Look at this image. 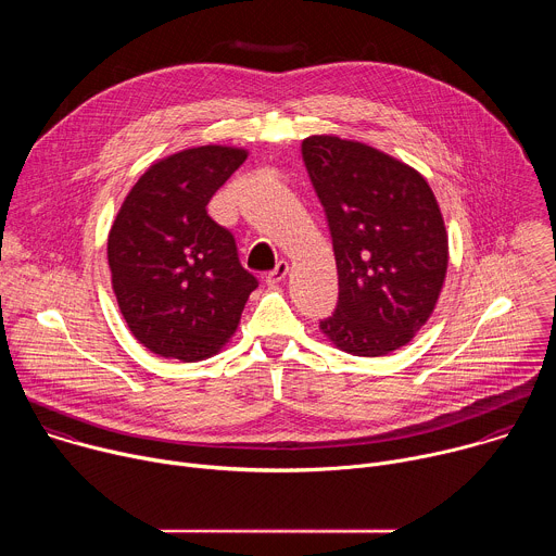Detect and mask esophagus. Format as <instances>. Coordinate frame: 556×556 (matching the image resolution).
Segmentation results:
<instances>
[{
	"label": "esophagus",
	"mask_w": 556,
	"mask_h": 556,
	"mask_svg": "<svg viewBox=\"0 0 556 556\" xmlns=\"http://www.w3.org/2000/svg\"><path fill=\"white\" fill-rule=\"evenodd\" d=\"M288 270H290V266H288V262H277V266L266 275V283H279V281H283L286 279V275H288Z\"/></svg>",
	"instance_id": "esophagus-1"
}]
</instances>
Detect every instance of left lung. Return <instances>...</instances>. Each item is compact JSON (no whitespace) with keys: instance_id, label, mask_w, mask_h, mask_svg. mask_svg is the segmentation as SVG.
<instances>
[{"instance_id":"1","label":"left lung","mask_w":556,"mask_h":556,"mask_svg":"<svg viewBox=\"0 0 556 556\" xmlns=\"http://www.w3.org/2000/svg\"><path fill=\"white\" fill-rule=\"evenodd\" d=\"M326 211L339 301L324 334L354 356H382L427 324L444 283L448 240L427 180L391 155L337 136L301 144Z\"/></svg>"}]
</instances>
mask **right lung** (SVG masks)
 Returning a JSON list of instances; mask_svg holds the SVG:
<instances>
[{
	"label": "right lung",
	"mask_w": 556,
	"mask_h": 556,
	"mask_svg": "<svg viewBox=\"0 0 556 556\" xmlns=\"http://www.w3.org/2000/svg\"><path fill=\"white\" fill-rule=\"evenodd\" d=\"M247 161L244 149L195 147L149 167L125 198L108 240L118 307L153 354L195 363L237 330L260 286L235 237L206 204Z\"/></svg>",
	"instance_id": "right-lung-1"
}]
</instances>
